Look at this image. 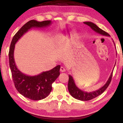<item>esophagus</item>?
Listing matches in <instances>:
<instances>
[{"label": "esophagus", "instance_id": "1", "mask_svg": "<svg viewBox=\"0 0 123 123\" xmlns=\"http://www.w3.org/2000/svg\"><path fill=\"white\" fill-rule=\"evenodd\" d=\"M65 70H66V69L65 68L62 67V66H61V68H60V71L61 72H64L65 71Z\"/></svg>", "mask_w": 123, "mask_h": 123}]
</instances>
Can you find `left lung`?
<instances>
[{
  "label": "left lung",
  "instance_id": "obj_1",
  "mask_svg": "<svg viewBox=\"0 0 123 123\" xmlns=\"http://www.w3.org/2000/svg\"><path fill=\"white\" fill-rule=\"evenodd\" d=\"M84 24H85L90 26V28H91L93 31H94L95 32H97V33H99V34L102 35H104V36H110L107 32L103 31L102 29H101V28H99L97 25L92 23V22H84ZM114 44H115V43H114ZM112 74L113 72H111V76H110L108 81H107V82L106 83V84L103 86V87L100 88L99 89H98V90H96L95 91H92V92H85V91H82V90L79 88L75 84V83H74L72 76L71 75H69L68 85V88L69 92L70 95L72 96L73 98L76 99L84 101L96 98L97 97L101 95V94H102V93L105 91L106 89L108 88L109 85V84L111 83V77H112Z\"/></svg>",
  "mask_w": 123,
  "mask_h": 123
}]
</instances>
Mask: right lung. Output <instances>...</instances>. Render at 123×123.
Wrapping results in <instances>:
<instances>
[{"instance_id": "obj_1", "label": "right lung", "mask_w": 123, "mask_h": 123, "mask_svg": "<svg viewBox=\"0 0 123 123\" xmlns=\"http://www.w3.org/2000/svg\"><path fill=\"white\" fill-rule=\"evenodd\" d=\"M51 24V21L39 22L31 20L26 22L15 33L12 38L9 53V65L15 87L22 95L26 98L37 101L46 98L52 90V84L60 75V65L51 70L43 72L36 76H28L22 73L17 67L14 58L15 43L26 32L32 28H44Z\"/></svg>"}]
</instances>
